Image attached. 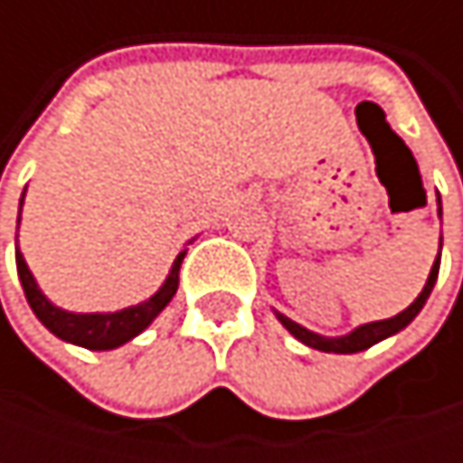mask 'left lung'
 Instances as JSON below:
<instances>
[{
  "label": "left lung",
  "mask_w": 463,
  "mask_h": 463,
  "mask_svg": "<svg viewBox=\"0 0 463 463\" xmlns=\"http://www.w3.org/2000/svg\"><path fill=\"white\" fill-rule=\"evenodd\" d=\"M437 273H439V254H437V260H434V265H431V273H429V279H426V287H423V292L416 298V303H411V306H408L402 314H397L394 319L362 324V326H356L351 335H343V337H322V335H317V332L300 326V324L287 319V317H281V314H279V319H281V324H284L300 343H306V345H311V348L335 351V354H356V351H364V348L375 345L378 340H383V337L400 332L402 326H408V324L413 322L418 317V311L423 308L426 298L431 295V287H434V281H437Z\"/></svg>",
  "instance_id": "8db88e82"
}]
</instances>
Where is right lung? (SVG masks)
<instances>
[{"label": "right lung", "mask_w": 463, "mask_h": 463, "mask_svg": "<svg viewBox=\"0 0 463 463\" xmlns=\"http://www.w3.org/2000/svg\"><path fill=\"white\" fill-rule=\"evenodd\" d=\"M184 254H187V249L179 251L165 284L149 300H144L134 308L118 311V314H69V311H61L40 292V287H37L32 270L26 268L24 254L18 249H15V265H18V279H21V287H24V295H26L32 311L37 314V319L45 324L52 335H58L61 340L77 343L82 348H90V351H109V348H118V345L128 343L131 337H137L141 329L149 326V322L171 303V298L176 295V287H179V265H182Z\"/></svg>", "instance_id": "add662e5"}]
</instances>
